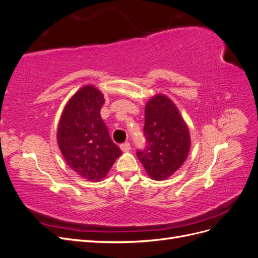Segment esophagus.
I'll return each mask as SVG.
<instances>
[{
	"label": "esophagus",
	"instance_id": "1",
	"mask_svg": "<svg viewBox=\"0 0 258 258\" xmlns=\"http://www.w3.org/2000/svg\"><path fill=\"white\" fill-rule=\"evenodd\" d=\"M130 143L129 142H124V143H122V144H120V148H121V151L122 152H128L129 150H130Z\"/></svg>",
	"mask_w": 258,
	"mask_h": 258
}]
</instances>
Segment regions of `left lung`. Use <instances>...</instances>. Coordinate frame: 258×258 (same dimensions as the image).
Returning a JSON list of instances; mask_svg holds the SVG:
<instances>
[{
    "instance_id": "8db88e82",
    "label": "left lung",
    "mask_w": 258,
    "mask_h": 258,
    "mask_svg": "<svg viewBox=\"0 0 258 258\" xmlns=\"http://www.w3.org/2000/svg\"><path fill=\"white\" fill-rule=\"evenodd\" d=\"M145 147L137 156L152 178L165 179L182 167L190 147L189 131L174 103L157 95L145 106Z\"/></svg>"
}]
</instances>
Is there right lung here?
Wrapping results in <instances>:
<instances>
[{
    "label": "right lung",
    "mask_w": 258,
    "mask_h": 258,
    "mask_svg": "<svg viewBox=\"0 0 258 258\" xmlns=\"http://www.w3.org/2000/svg\"><path fill=\"white\" fill-rule=\"evenodd\" d=\"M103 103L100 90L91 85L85 86L66 105L57 134L69 167L92 182L103 178L121 155L101 118Z\"/></svg>",
    "instance_id": "1"
}]
</instances>
